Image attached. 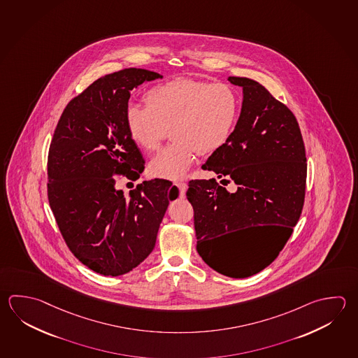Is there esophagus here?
Returning a JSON list of instances; mask_svg holds the SVG:
<instances>
[{
    "label": "esophagus",
    "mask_w": 358,
    "mask_h": 358,
    "mask_svg": "<svg viewBox=\"0 0 358 358\" xmlns=\"http://www.w3.org/2000/svg\"><path fill=\"white\" fill-rule=\"evenodd\" d=\"M176 186L180 189V197H185L186 195V189H187V183L186 182H177L175 183Z\"/></svg>",
    "instance_id": "obj_1"
}]
</instances>
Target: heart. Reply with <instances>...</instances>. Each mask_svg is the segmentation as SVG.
Masks as SVG:
<instances>
[{"label": "heart", "instance_id": "b5f03b06", "mask_svg": "<svg viewBox=\"0 0 358 358\" xmlns=\"http://www.w3.org/2000/svg\"><path fill=\"white\" fill-rule=\"evenodd\" d=\"M145 106L130 102L125 125L131 141L144 150H155L169 129L173 142L152 158L153 175L180 180L195 162L197 152L210 155L229 142L236 129L241 100L224 83L176 78L149 88Z\"/></svg>", "mask_w": 358, "mask_h": 358}]
</instances>
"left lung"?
I'll return each instance as SVG.
<instances>
[{
  "mask_svg": "<svg viewBox=\"0 0 358 358\" xmlns=\"http://www.w3.org/2000/svg\"><path fill=\"white\" fill-rule=\"evenodd\" d=\"M228 81L243 88L241 115L229 142L203 169L228 177L236 189L227 191L215 178L192 180L186 195L203 262L224 276L244 278L272 264L292 234L303 210L306 157L296 117L282 102L250 78ZM250 224L278 231L243 262L229 236Z\"/></svg>",
  "mask_w": 358,
  "mask_h": 358,
  "instance_id": "obj_1",
  "label": "left lung"
}]
</instances>
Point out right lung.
Segmentation results:
<instances>
[{
	"label": "right lung",
	"instance_id": "right-lung-1",
	"mask_svg": "<svg viewBox=\"0 0 358 358\" xmlns=\"http://www.w3.org/2000/svg\"><path fill=\"white\" fill-rule=\"evenodd\" d=\"M163 76L127 68L103 76L68 103L48 155V199L68 248L103 276L128 273L155 250L169 201L167 180L143 181L129 197L116 177L138 180L144 159L125 125L130 92Z\"/></svg>",
	"mask_w": 358,
	"mask_h": 358
}]
</instances>
